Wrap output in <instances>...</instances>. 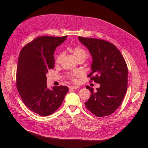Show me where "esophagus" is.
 I'll return each mask as SVG.
<instances>
[{"label": "esophagus", "mask_w": 148, "mask_h": 148, "mask_svg": "<svg viewBox=\"0 0 148 148\" xmlns=\"http://www.w3.org/2000/svg\"><path fill=\"white\" fill-rule=\"evenodd\" d=\"M80 87L79 86H70L69 88V90H74V89H79Z\"/></svg>", "instance_id": "1"}]
</instances>
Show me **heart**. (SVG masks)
<instances>
[{"instance_id": "b5f03b06", "label": "heart", "mask_w": 148, "mask_h": 148, "mask_svg": "<svg viewBox=\"0 0 148 148\" xmlns=\"http://www.w3.org/2000/svg\"><path fill=\"white\" fill-rule=\"evenodd\" d=\"M71 51L78 60L80 59L85 60L88 56V53L86 52V51L84 49L80 47H75L73 48L71 50ZM62 57H63V54L62 53H60L58 54L56 57V63H58V64L60 63L62 59ZM79 75V73L78 72H75L71 76V77L73 80H75V77Z\"/></svg>"}]
</instances>
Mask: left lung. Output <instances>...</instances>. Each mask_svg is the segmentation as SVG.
<instances>
[{"label": "left lung", "instance_id": "left-lung-1", "mask_svg": "<svg viewBox=\"0 0 148 148\" xmlns=\"http://www.w3.org/2000/svg\"><path fill=\"white\" fill-rule=\"evenodd\" d=\"M79 40L92 56L91 73L88 77L94 75L90 80L100 84L95 92L86 86L91 94L85 106L97 117L110 115L120 106L126 94L128 68L125 60L110 42L81 36H79Z\"/></svg>", "mask_w": 148, "mask_h": 148}]
</instances>
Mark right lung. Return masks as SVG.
Segmentation results:
<instances>
[{
	"label": "right lung",
	"instance_id": "1",
	"mask_svg": "<svg viewBox=\"0 0 148 148\" xmlns=\"http://www.w3.org/2000/svg\"><path fill=\"white\" fill-rule=\"evenodd\" d=\"M63 37L40 36L23 47L20 53L17 69V88L23 103L39 115L51 114L61 106L68 91L65 86L47 85V76L54 67V53L63 43Z\"/></svg>",
	"mask_w": 148,
	"mask_h": 148
}]
</instances>
